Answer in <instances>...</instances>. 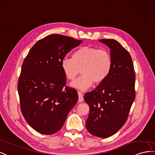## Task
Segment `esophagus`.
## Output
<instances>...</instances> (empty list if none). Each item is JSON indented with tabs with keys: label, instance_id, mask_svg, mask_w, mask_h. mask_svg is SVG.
<instances>
[{
	"label": "esophagus",
	"instance_id": "obj_1",
	"mask_svg": "<svg viewBox=\"0 0 155 155\" xmlns=\"http://www.w3.org/2000/svg\"><path fill=\"white\" fill-rule=\"evenodd\" d=\"M78 97H79L78 101L80 102V103H81V102H83L84 100V95H83V94L80 91H78Z\"/></svg>",
	"mask_w": 155,
	"mask_h": 155
}]
</instances>
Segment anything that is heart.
Instances as JSON below:
<instances>
[{"label":"heart","instance_id":"heart-1","mask_svg":"<svg viewBox=\"0 0 155 155\" xmlns=\"http://www.w3.org/2000/svg\"><path fill=\"white\" fill-rule=\"evenodd\" d=\"M61 68L68 80H75L81 71L83 75L71 83V86L85 91L94 82L99 85L106 80L112 68V56L107 49L81 47L74 52L72 58L64 57L62 60Z\"/></svg>","mask_w":155,"mask_h":155}]
</instances>
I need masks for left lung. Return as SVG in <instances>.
Returning a JSON list of instances; mask_svg holds the SVG:
<instances>
[{
  "mask_svg": "<svg viewBox=\"0 0 155 155\" xmlns=\"http://www.w3.org/2000/svg\"><path fill=\"white\" fill-rule=\"evenodd\" d=\"M110 49L112 68L104 82L85 94L89 106L86 128L96 137L114 135L127 119L135 97V71L129 52L114 39H100Z\"/></svg>",
  "mask_w": 155,
  "mask_h": 155,
  "instance_id": "8db88e82",
  "label": "left lung"
}]
</instances>
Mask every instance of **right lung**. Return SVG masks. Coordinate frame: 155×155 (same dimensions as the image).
<instances>
[{"mask_svg": "<svg viewBox=\"0 0 155 155\" xmlns=\"http://www.w3.org/2000/svg\"><path fill=\"white\" fill-rule=\"evenodd\" d=\"M82 43L70 37L51 34L33 45L25 58L18 82L22 114L40 134L52 135L61 129L76 104V90L66 86L61 61Z\"/></svg>", "mask_w": 155, "mask_h": 155, "instance_id": "obj_1", "label": "right lung"}]
</instances>
